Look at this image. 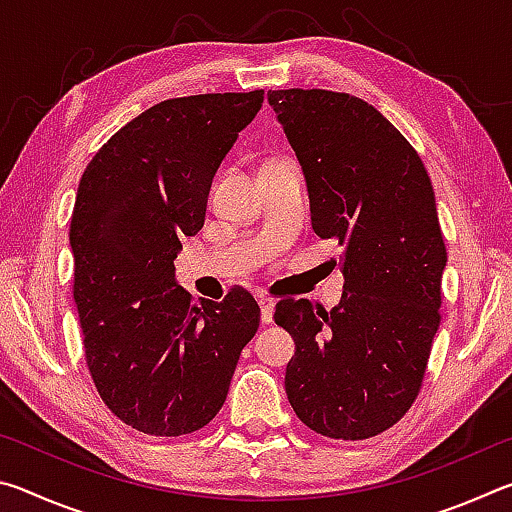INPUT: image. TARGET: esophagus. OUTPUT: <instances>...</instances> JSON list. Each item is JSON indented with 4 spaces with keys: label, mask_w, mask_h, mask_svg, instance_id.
<instances>
[{
    "label": "esophagus",
    "mask_w": 512,
    "mask_h": 512,
    "mask_svg": "<svg viewBox=\"0 0 512 512\" xmlns=\"http://www.w3.org/2000/svg\"><path fill=\"white\" fill-rule=\"evenodd\" d=\"M257 302H259V309H262V323H264V325L273 323L275 302H273L271 298H266V296H259V298H257Z\"/></svg>",
    "instance_id": "1"
}]
</instances>
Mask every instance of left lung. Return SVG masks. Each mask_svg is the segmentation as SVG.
I'll return each instance as SVG.
<instances>
[{"mask_svg":"<svg viewBox=\"0 0 512 512\" xmlns=\"http://www.w3.org/2000/svg\"><path fill=\"white\" fill-rule=\"evenodd\" d=\"M305 171L311 225L343 248V302L275 305L296 341L284 388L320 436L366 440L420 393L440 325L447 264L436 196L418 151L377 108L332 90H271Z\"/></svg>","mask_w":512,"mask_h":512,"instance_id":"8db88e82","label":"left lung"}]
</instances>
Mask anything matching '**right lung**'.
I'll use <instances>...</instances> for the list:
<instances>
[{"mask_svg":"<svg viewBox=\"0 0 512 512\" xmlns=\"http://www.w3.org/2000/svg\"><path fill=\"white\" fill-rule=\"evenodd\" d=\"M262 101L264 90L160 101L81 176L69 244L85 363L103 404L149 436L205 427L259 327L244 287L194 305L173 259L203 228L214 173Z\"/></svg>","mask_w":512,"mask_h":512,"instance_id":"obj_1","label":"right lung"}]
</instances>
